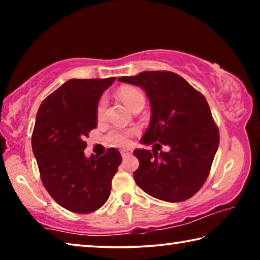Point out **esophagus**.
<instances>
[{
	"instance_id": "34e87169",
	"label": "esophagus",
	"mask_w": 260,
	"mask_h": 260,
	"mask_svg": "<svg viewBox=\"0 0 260 260\" xmlns=\"http://www.w3.org/2000/svg\"><path fill=\"white\" fill-rule=\"evenodd\" d=\"M132 151L131 149H121L120 150V153H121V156L122 157H128V156H131L132 155Z\"/></svg>"
}]
</instances>
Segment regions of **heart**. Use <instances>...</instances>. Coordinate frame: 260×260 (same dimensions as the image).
I'll return each instance as SVG.
<instances>
[{
  "mask_svg": "<svg viewBox=\"0 0 260 260\" xmlns=\"http://www.w3.org/2000/svg\"><path fill=\"white\" fill-rule=\"evenodd\" d=\"M119 98L122 100L127 107L133 110L136 105L144 104V96L140 90L135 89V88L131 87H122L119 90ZM105 109H107V101L102 99L98 104V117L103 118L105 113ZM135 133L134 129H113L108 134V141L112 146H125L128 143L129 135Z\"/></svg>",
  "mask_w": 260,
  "mask_h": 260,
  "instance_id": "1",
  "label": "heart"
}]
</instances>
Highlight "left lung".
Masks as SVG:
<instances>
[{"label": "left lung", "instance_id": "1", "mask_svg": "<svg viewBox=\"0 0 260 260\" xmlns=\"http://www.w3.org/2000/svg\"><path fill=\"white\" fill-rule=\"evenodd\" d=\"M118 80L141 87L150 101V124L141 143L152 144V151L134 150L140 161L136 184L170 203L190 199L204 184L219 146V131L205 98L170 71H144ZM159 143L170 150L157 152Z\"/></svg>", "mask_w": 260, "mask_h": 260}]
</instances>
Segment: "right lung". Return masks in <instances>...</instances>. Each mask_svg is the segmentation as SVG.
Listing matches in <instances>:
<instances>
[{
	"instance_id": "right-lung-1",
	"label": "right lung",
	"mask_w": 260,
	"mask_h": 260,
	"mask_svg": "<svg viewBox=\"0 0 260 260\" xmlns=\"http://www.w3.org/2000/svg\"><path fill=\"white\" fill-rule=\"evenodd\" d=\"M116 78L71 79L43 100L32 135V149L43 186L64 209L90 213L108 201L121 162L110 148L85 156V138L98 126V104Z\"/></svg>"
}]
</instances>
